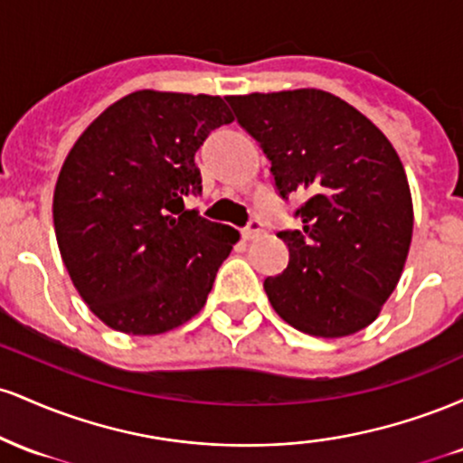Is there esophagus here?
I'll list each match as a JSON object with an SVG mask.
<instances>
[{
    "label": "esophagus",
    "instance_id": "obj_1",
    "mask_svg": "<svg viewBox=\"0 0 463 463\" xmlns=\"http://www.w3.org/2000/svg\"><path fill=\"white\" fill-rule=\"evenodd\" d=\"M263 231H265V228H263L261 222H259V220H252L246 228H243L241 235H243V239H248V241H252V239L261 237V235H263Z\"/></svg>",
    "mask_w": 463,
    "mask_h": 463
}]
</instances>
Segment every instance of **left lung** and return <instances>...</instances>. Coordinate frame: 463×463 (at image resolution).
I'll use <instances>...</instances> for the list:
<instances>
[{"label":"left lung","instance_id":"left-lung-1","mask_svg":"<svg viewBox=\"0 0 463 463\" xmlns=\"http://www.w3.org/2000/svg\"><path fill=\"white\" fill-rule=\"evenodd\" d=\"M237 121L269 158L280 198L300 194V231H280L289 263L265 294L287 324L346 337L376 320L413 232L401 158L365 115L320 89L231 95Z\"/></svg>","mask_w":463,"mask_h":463}]
</instances>
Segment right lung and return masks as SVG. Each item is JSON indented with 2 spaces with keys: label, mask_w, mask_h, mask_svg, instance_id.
<instances>
[{
  "label": "right lung",
  "mask_w": 463,
  "mask_h": 463,
  "mask_svg": "<svg viewBox=\"0 0 463 463\" xmlns=\"http://www.w3.org/2000/svg\"><path fill=\"white\" fill-rule=\"evenodd\" d=\"M232 115L217 95L135 91L69 150L54 228L71 283L106 326L161 335L204 307L239 232L189 211L195 152Z\"/></svg>",
  "instance_id": "add662e5"
}]
</instances>
